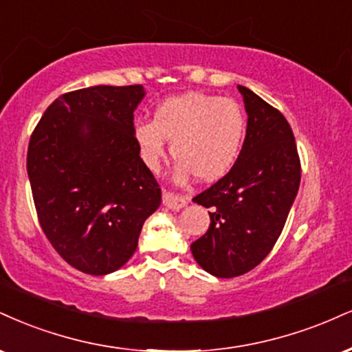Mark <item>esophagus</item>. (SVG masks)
<instances>
[{"label": "esophagus", "instance_id": "34e87169", "mask_svg": "<svg viewBox=\"0 0 352 352\" xmlns=\"http://www.w3.org/2000/svg\"><path fill=\"white\" fill-rule=\"evenodd\" d=\"M162 203L168 210H173V211H179L184 208V206H187V200H185L184 197H180V195H173L170 192L162 193Z\"/></svg>", "mask_w": 352, "mask_h": 352}]
</instances>
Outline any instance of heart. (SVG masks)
Returning a JSON list of instances; mask_svg holds the SVG:
<instances>
[{
	"mask_svg": "<svg viewBox=\"0 0 352 352\" xmlns=\"http://www.w3.org/2000/svg\"><path fill=\"white\" fill-rule=\"evenodd\" d=\"M245 139V114L231 98L201 91L172 96L159 104L154 121L134 124V141L142 162L157 172L172 141L177 160L172 179L185 184L223 179L238 162Z\"/></svg>",
	"mask_w": 352,
	"mask_h": 352,
	"instance_id": "b5f03b06",
	"label": "heart"
}]
</instances>
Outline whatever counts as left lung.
Listing matches in <instances>:
<instances>
[{
    "instance_id": "left-lung-1",
    "label": "left lung",
    "mask_w": 352,
    "mask_h": 352,
    "mask_svg": "<svg viewBox=\"0 0 352 352\" xmlns=\"http://www.w3.org/2000/svg\"><path fill=\"white\" fill-rule=\"evenodd\" d=\"M248 128L238 162L193 198L210 208V228L190 245L203 270L219 278L243 275L272 251L300 187V159L280 111L238 85Z\"/></svg>"
}]
</instances>
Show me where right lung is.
I'll return each instance as SVG.
<instances>
[{
  "label": "right lung",
  "mask_w": 352,
  "mask_h": 352,
  "mask_svg": "<svg viewBox=\"0 0 352 352\" xmlns=\"http://www.w3.org/2000/svg\"><path fill=\"white\" fill-rule=\"evenodd\" d=\"M144 96L142 85L65 93L29 141L28 177L42 231L85 274L121 269L160 205L162 193L134 141V111Z\"/></svg>",
  "instance_id": "1"
}]
</instances>
